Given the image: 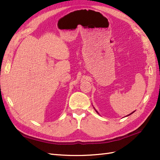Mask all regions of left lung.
<instances>
[{"instance_id": "1", "label": "left lung", "mask_w": 160, "mask_h": 160, "mask_svg": "<svg viewBox=\"0 0 160 160\" xmlns=\"http://www.w3.org/2000/svg\"><path fill=\"white\" fill-rule=\"evenodd\" d=\"M96 112H97V113H98V111H96ZM134 113V111H133V112H132V113H131V114H129V115H127V116H128V115H131V114H132V113Z\"/></svg>"}]
</instances>
